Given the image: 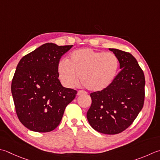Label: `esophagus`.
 I'll use <instances>...</instances> for the list:
<instances>
[{
    "label": "esophagus",
    "instance_id": "1",
    "mask_svg": "<svg viewBox=\"0 0 160 160\" xmlns=\"http://www.w3.org/2000/svg\"><path fill=\"white\" fill-rule=\"evenodd\" d=\"M86 92H84V91H82V90H79L77 93V95L78 96H80V95H82V94H85Z\"/></svg>",
    "mask_w": 160,
    "mask_h": 160
}]
</instances>
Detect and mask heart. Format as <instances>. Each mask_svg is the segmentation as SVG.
<instances>
[{"label": "heart", "instance_id": "b5f03b06", "mask_svg": "<svg viewBox=\"0 0 160 160\" xmlns=\"http://www.w3.org/2000/svg\"><path fill=\"white\" fill-rule=\"evenodd\" d=\"M119 61L112 52L96 51L86 48L73 51L65 60L58 62L57 71L59 80L67 87L76 85L80 75V81L92 92L107 88L117 75Z\"/></svg>", "mask_w": 160, "mask_h": 160}]
</instances>
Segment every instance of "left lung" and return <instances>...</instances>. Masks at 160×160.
<instances>
[{"mask_svg": "<svg viewBox=\"0 0 160 160\" xmlns=\"http://www.w3.org/2000/svg\"><path fill=\"white\" fill-rule=\"evenodd\" d=\"M109 50L117 56L121 70L107 88L91 93L92 105L87 117L95 130L116 134L127 129L143 108L145 77L130 53Z\"/></svg>", "mask_w": 160, "mask_h": 160, "instance_id": "left-lung-1", "label": "left lung"}]
</instances>
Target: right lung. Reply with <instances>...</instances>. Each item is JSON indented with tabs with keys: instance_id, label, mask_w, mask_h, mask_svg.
Instances as JSON below:
<instances>
[{
	"instance_id": "obj_1",
	"label": "right lung",
	"mask_w": 160,
	"mask_h": 160,
	"mask_svg": "<svg viewBox=\"0 0 160 160\" xmlns=\"http://www.w3.org/2000/svg\"><path fill=\"white\" fill-rule=\"evenodd\" d=\"M72 46L46 43L18 62L11 90L17 117L28 129L38 132L55 129L76 97L77 91L62 86L57 71L59 59Z\"/></svg>"
}]
</instances>
